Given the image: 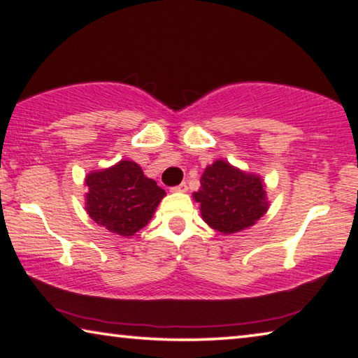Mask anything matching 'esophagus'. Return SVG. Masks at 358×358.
<instances>
[{
	"label": "esophagus",
	"mask_w": 358,
	"mask_h": 358,
	"mask_svg": "<svg viewBox=\"0 0 358 358\" xmlns=\"http://www.w3.org/2000/svg\"><path fill=\"white\" fill-rule=\"evenodd\" d=\"M171 190H173V192H178V193H185L187 190H189V187H187V184H185V182H182V184H179V185L173 187Z\"/></svg>",
	"instance_id": "obj_1"
}]
</instances>
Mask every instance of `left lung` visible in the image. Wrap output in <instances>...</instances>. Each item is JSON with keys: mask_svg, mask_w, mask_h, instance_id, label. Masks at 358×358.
Instances as JSON below:
<instances>
[{"mask_svg": "<svg viewBox=\"0 0 358 358\" xmlns=\"http://www.w3.org/2000/svg\"><path fill=\"white\" fill-rule=\"evenodd\" d=\"M199 182L193 199L199 204L203 220L222 234L252 228L271 206L261 176L227 160L218 159L206 166Z\"/></svg>", "mask_w": 358, "mask_h": 358, "instance_id": "8db88e82", "label": "left lung"}]
</instances>
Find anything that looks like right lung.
Returning a JSON list of instances; mask_svg holds the SVG:
<instances>
[{"label": "right lung", "instance_id": "right-lung-1", "mask_svg": "<svg viewBox=\"0 0 358 358\" xmlns=\"http://www.w3.org/2000/svg\"><path fill=\"white\" fill-rule=\"evenodd\" d=\"M85 187L87 214L100 227L122 237L135 236L146 227L166 195L131 160L87 173Z\"/></svg>", "mask_w": 358, "mask_h": 358}]
</instances>
